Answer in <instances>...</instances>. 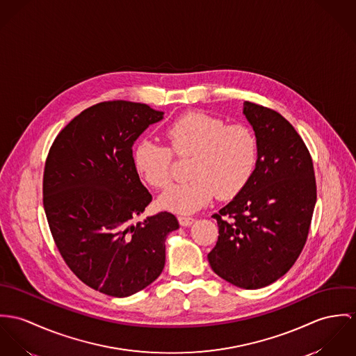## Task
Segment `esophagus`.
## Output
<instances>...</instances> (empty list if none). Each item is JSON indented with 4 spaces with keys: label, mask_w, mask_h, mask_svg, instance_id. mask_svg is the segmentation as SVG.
Returning <instances> with one entry per match:
<instances>
[{
    "label": "esophagus",
    "mask_w": 356,
    "mask_h": 356,
    "mask_svg": "<svg viewBox=\"0 0 356 356\" xmlns=\"http://www.w3.org/2000/svg\"><path fill=\"white\" fill-rule=\"evenodd\" d=\"M177 220H179V224H180L181 227H190V225H193V224L195 222V218H193V217H184V216L177 217Z\"/></svg>",
    "instance_id": "1"
}]
</instances>
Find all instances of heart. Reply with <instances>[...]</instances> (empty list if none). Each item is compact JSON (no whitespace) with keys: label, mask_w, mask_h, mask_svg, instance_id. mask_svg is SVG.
<instances>
[{"label":"heart","mask_w":356,"mask_h":356,"mask_svg":"<svg viewBox=\"0 0 356 356\" xmlns=\"http://www.w3.org/2000/svg\"><path fill=\"white\" fill-rule=\"evenodd\" d=\"M169 147L140 140L132 153L134 168L152 187L165 188L172 180V152L188 165L191 180L169 187L159 206L176 214H191L213 197L231 199L251 180L259 156L258 139L244 124L203 112H191L166 129Z\"/></svg>","instance_id":"heart-1"}]
</instances>
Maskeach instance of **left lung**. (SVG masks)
<instances>
[{
  "instance_id": "8db88e82",
  "label": "left lung",
  "mask_w": 356,
  "mask_h": 356,
  "mask_svg": "<svg viewBox=\"0 0 356 356\" xmlns=\"http://www.w3.org/2000/svg\"><path fill=\"white\" fill-rule=\"evenodd\" d=\"M259 146L248 184L213 217L218 240L207 259L216 275L244 289L284 276L300 255L316 202L310 153L295 128L275 111L244 102Z\"/></svg>"
}]
</instances>
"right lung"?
Segmentation results:
<instances>
[{"label":"right lung","instance_id":"1","mask_svg":"<svg viewBox=\"0 0 356 356\" xmlns=\"http://www.w3.org/2000/svg\"><path fill=\"white\" fill-rule=\"evenodd\" d=\"M163 112L108 101L72 120L54 139L43 172V207L68 268L90 288L131 296L159 278L165 240L179 229L168 211L134 222L152 202L132 146Z\"/></svg>","mask_w":356,"mask_h":356}]
</instances>
